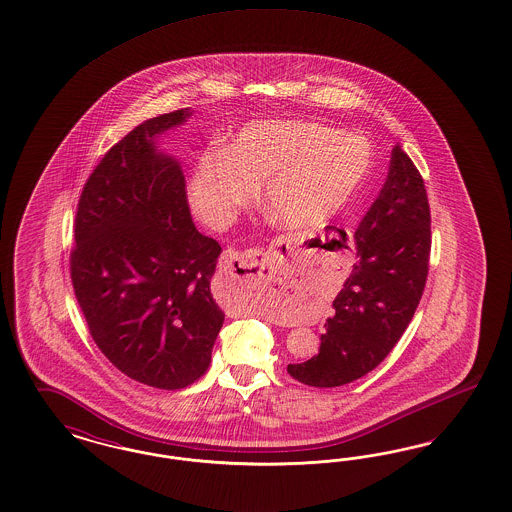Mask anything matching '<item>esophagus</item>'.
<instances>
[{"label":"esophagus","mask_w":512,"mask_h":512,"mask_svg":"<svg viewBox=\"0 0 512 512\" xmlns=\"http://www.w3.org/2000/svg\"><path fill=\"white\" fill-rule=\"evenodd\" d=\"M226 269H224V281L243 279L245 283L264 277V271H271V262L262 250H247V252H224L222 256Z\"/></svg>","instance_id":"esophagus-1"}]
</instances>
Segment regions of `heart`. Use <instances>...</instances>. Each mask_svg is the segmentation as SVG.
Segmentation results:
<instances>
[{
    "mask_svg": "<svg viewBox=\"0 0 512 512\" xmlns=\"http://www.w3.org/2000/svg\"><path fill=\"white\" fill-rule=\"evenodd\" d=\"M370 167L372 148L364 136L305 119L258 121L224 152L197 159L190 203L210 226L226 228L264 184L265 201L283 224L309 228L349 207Z\"/></svg>",
    "mask_w": 512,
    "mask_h": 512,
    "instance_id": "1",
    "label": "heart"
}]
</instances>
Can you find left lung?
Segmentation results:
<instances>
[{
  "label": "left lung",
  "instance_id": "8db88e82",
  "mask_svg": "<svg viewBox=\"0 0 512 512\" xmlns=\"http://www.w3.org/2000/svg\"><path fill=\"white\" fill-rule=\"evenodd\" d=\"M355 243L359 260L332 303L319 355L286 368L311 387H340L372 372L397 345L421 300L429 273L431 210L423 178L398 144Z\"/></svg>",
  "mask_w": 512,
  "mask_h": 512
}]
</instances>
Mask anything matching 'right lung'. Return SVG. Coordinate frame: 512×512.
Segmentation results:
<instances>
[{
  "label": "right lung",
  "mask_w": 512,
  "mask_h": 512,
  "mask_svg": "<svg viewBox=\"0 0 512 512\" xmlns=\"http://www.w3.org/2000/svg\"><path fill=\"white\" fill-rule=\"evenodd\" d=\"M190 117L144 121L102 157L77 203L70 273L104 357L125 376L176 391L201 378L224 324L210 281L220 245L191 220L178 161L155 136Z\"/></svg>",
  "instance_id": "1"
}]
</instances>
